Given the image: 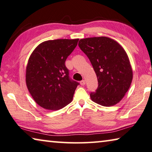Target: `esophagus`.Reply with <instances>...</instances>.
Wrapping results in <instances>:
<instances>
[{
  "label": "esophagus",
  "instance_id": "esophagus-1",
  "mask_svg": "<svg viewBox=\"0 0 152 152\" xmlns=\"http://www.w3.org/2000/svg\"><path fill=\"white\" fill-rule=\"evenodd\" d=\"M80 83H81V86H85V85H86V81H85V80H82V81H80Z\"/></svg>",
  "mask_w": 152,
  "mask_h": 152
}]
</instances>
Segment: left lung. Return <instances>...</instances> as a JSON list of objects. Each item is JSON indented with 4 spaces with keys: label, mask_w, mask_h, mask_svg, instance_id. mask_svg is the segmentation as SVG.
Returning a JSON list of instances; mask_svg holds the SVG:
<instances>
[{
    "label": "left lung",
    "mask_w": 152,
    "mask_h": 152,
    "mask_svg": "<svg viewBox=\"0 0 152 152\" xmlns=\"http://www.w3.org/2000/svg\"><path fill=\"white\" fill-rule=\"evenodd\" d=\"M78 45L88 57L98 79V88L90 93L91 100L104 106L115 105L128 91L133 79L125 50L107 37L81 39Z\"/></svg>",
    "instance_id": "left-lung-1"
}]
</instances>
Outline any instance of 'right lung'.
<instances>
[{"label":"right lung","mask_w":152,"mask_h":152,"mask_svg":"<svg viewBox=\"0 0 152 152\" xmlns=\"http://www.w3.org/2000/svg\"><path fill=\"white\" fill-rule=\"evenodd\" d=\"M79 39H58L42 42L29 57L26 84L35 102L47 110L64 108L71 102L79 83L69 77L65 61Z\"/></svg>","instance_id":"right-lung-1"}]
</instances>
